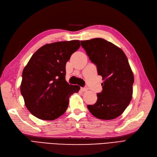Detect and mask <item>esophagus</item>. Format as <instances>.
Returning a JSON list of instances; mask_svg holds the SVG:
<instances>
[{"label":"esophagus","mask_w":157,"mask_h":157,"mask_svg":"<svg viewBox=\"0 0 157 157\" xmlns=\"http://www.w3.org/2000/svg\"><path fill=\"white\" fill-rule=\"evenodd\" d=\"M82 91H87V87H82Z\"/></svg>","instance_id":"34e87169"}]
</instances>
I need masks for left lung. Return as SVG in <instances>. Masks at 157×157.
Listing matches in <instances>:
<instances>
[{
  "label": "left lung",
  "instance_id": "1",
  "mask_svg": "<svg viewBox=\"0 0 157 157\" xmlns=\"http://www.w3.org/2000/svg\"><path fill=\"white\" fill-rule=\"evenodd\" d=\"M81 44L104 80L97 102L88 105V109L100 119L117 118L125 110L132 95L134 76L127 56L121 48L103 38L82 40Z\"/></svg>",
  "mask_w": 157,
  "mask_h": 157
}]
</instances>
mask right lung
I'll use <instances>...</instances> for the list:
<instances>
[{
  "label": "right lung",
  "mask_w": 157,
  "mask_h": 157,
  "mask_svg": "<svg viewBox=\"0 0 157 157\" xmlns=\"http://www.w3.org/2000/svg\"><path fill=\"white\" fill-rule=\"evenodd\" d=\"M79 47V40L47 44L24 68L21 92L35 117L48 121L58 118L66 112L70 96L80 90L66 81V64Z\"/></svg>",
  "instance_id": "right-lung-1"
}]
</instances>
